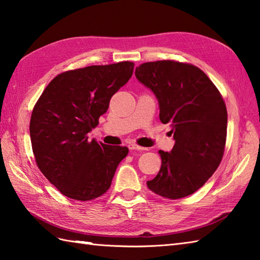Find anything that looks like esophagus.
<instances>
[{"label":"esophagus","instance_id":"34e87169","mask_svg":"<svg viewBox=\"0 0 260 260\" xmlns=\"http://www.w3.org/2000/svg\"><path fill=\"white\" fill-rule=\"evenodd\" d=\"M128 148L132 151H144V150H146V148L136 145V144H134V143H131V144H128Z\"/></svg>","mask_w":260,"mask_h":260}]
</instances>
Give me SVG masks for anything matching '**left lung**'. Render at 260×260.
Masks as SVG:
<instances>
[{
	"label": "left lung",
	"instance_id": "left-lung-1",
	"mask_svg": "<svg viewBox=\"0 0 260 260\" xmlns=\"http://www.w3.org/2000/svg\"><path fill=\"white\" fill-rule=\"evenodd\" d=\"M135 76L155 95L159 119L172 126L175 144L158 151L162 165L148 189L167 199L192 194L222 159L227 108L219 90L196 66L163 60L136 67Z\"/></svg>",
	"mask_w": 260,
	"mask_h": 260
}]
</instances>
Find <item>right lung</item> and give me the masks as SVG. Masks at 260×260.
<instances>
[{
    "instance_id": "1",
    "label": "right lung",
    "mask_w": 260,
    "mask_h": 260,
    "mask_svg": "<svg viewBox=\"0 0 260 260\" xmlns=\"http://www.w3.org/2000/svg\"><path fill=\"white\" fill-rule=\"evenodd\" d=\"M134 63L66 71L53 78L31 115L38 168L63 196L88 201L103 196L128 148L89 140L109 101L133 75Z\"/></svg>"
}]
</instances>
